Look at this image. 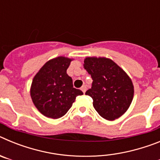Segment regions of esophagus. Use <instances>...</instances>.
<instances>
[{"label": "esophagus", "instance_id": "1", "mask_svg": "<svg viewBox=\"0 0 160 160\" xmlns=\"http://www.w3.org/2000/svg\"><path fill=\"white\" fill-rule=\"evenodd\" d=\"M81 90L83 93L86 92V90H87V86H86V85H83L82 87H81Z\"/></svg>", "mask_w": 160, "mask_h": 160}]
</instances>
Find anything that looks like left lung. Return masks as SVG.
<instances>
[{"mask_svg": "<svg viewBox=\"0 0 160 160\" xmlns=\"http://www.w3.org/2000/svg\"><path fill=\"white\" fill-rule=\"evenodd\" d=\"M83 66L93 79L92 87L86 94L93 98L96 111L107 120L122 116L134 97V86L129 76L106 58H87Z\"/></svg>", "mask_w": 160, "mask_h": 160, "instance_id": "obj_1", "label": "left lung"}]
</instances>
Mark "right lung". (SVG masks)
<instances>
[{"instance_id": "obj_1", "label": "right lung", "mask_w": 160, "mask_h": 160, "mask_svg": "<svg viewBox=\"0 0 160 160\" xmlns=\"http://www.w3.org/2000/svg\"><path fill=\"white\" fill-rule=\"evenodd\" d=\"M72 59L58 57L48 61L32 79V101L43 115L53 119L64 116L76 97L82 91L73 88L72 78L66 73Z\"/></svg>"}]
</instances>
